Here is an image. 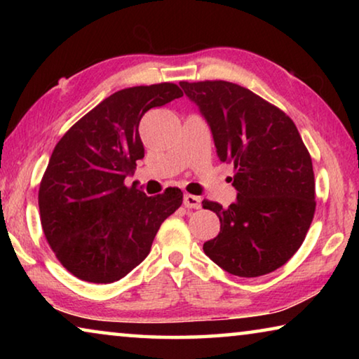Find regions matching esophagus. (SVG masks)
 <instances>
[{"mask_svg": "<svg viewBox=\"0 0 359 359\" xmlns=\"http://www.w3.org/2000/svg\"><path fill=\"white\" fill-rule=\"evenodd\" d=\"M184 204H185V208H188V209H199V208H201V198L187 193L184 196Z\"/></svg>", "mask_w": 359, "mask_h": 359, "instance_id": "1", "label": "esophagus"}]
</instances>
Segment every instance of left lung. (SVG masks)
<instances>
[{
    "mask_svg": "<svg viewBox=\"0 0 359 359\" xmlns=\"http://www.w3.org/2000/svg\"><path fill=\"white\" fill-rule=\"evenodd\" d=\"M204 115L220 161L233 163L238 199H204L220 233L204 253L229 274L259 277L278 269L306 239L315 214L312 158L287 114L226 81L180 82Z\"/></svg>",
    "mask_w": 359,
    "mask_h": 359,
    "instance_id": "8db88e82",
    "label": "left lung"
}]
</instances>
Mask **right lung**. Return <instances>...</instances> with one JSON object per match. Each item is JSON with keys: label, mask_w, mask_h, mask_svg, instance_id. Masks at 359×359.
Wrapping results in <instances>:
<instances>
[{"label": "right lung", "mask_w": 359, "mask_h": 359, "mask_svg": "<svg viewBox=\"0 0 359 359\" xmlns=\"http://www.w3.org/2000/svg\"><path fill=\"white\" fill-rule=\"evenodd\" d=\"M180 96L169 82L120 90L76 121L53 149L39 185L41 224L60 263L81 280L125 277L180 208L179 188L147 196L125 185L144 158L142 115Z\"/></svg>", "instance_id": "obj_1"}]
</instances>
